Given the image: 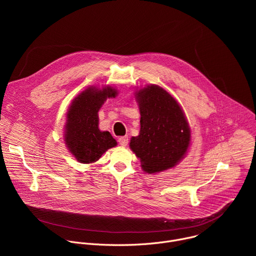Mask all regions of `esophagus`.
I'll return each instance as SVG.
<instances>
[{
    "instance_id": "obj_1",
    "label": "esophagus",
    "mask_w": 256,
    "mask_h": 256,
    "mask_svg": "<svg viewBox=\"0 0 256 256\" xmlns=\"http://www.w3.org/2000/svg\"><path fill=\"white\" fill-rule=\"evenodd\" d=\"M118 142L120 146H122V147H126L128 144V138L126 136H120V138H118Z\"/></svg>"
}]
</instances>
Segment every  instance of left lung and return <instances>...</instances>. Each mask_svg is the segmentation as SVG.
<instances>
[{"mask_svg":"<svg viewBox=\"0 0 256 256\" xmlns=\"http://www.w3.org/2000/svg\"><path fill=\"white\" fill-rule=\"evenodd\" d=\"M140 112V130L130 142L132 151L147 173L174 167L184 157L190 128L178 102L163 88L147 86L136 92Z\"/></svg>","mask_w":256,"mask_h":256,"instance_id":"1","label":"left lung"}]
</instances>
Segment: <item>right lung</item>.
<instances>
[{
	"mask_svg": "<svg viewBox=\"0 0 256 256\" xmlns=\"http://www.w3.org/2000/svg\"><path fill=\"white\" fill-rule=\"evenodd\" d=\"M116 94L118 91L110 86L102 89L89 87L72 100L66 114L64 140L78 162L94 163L118 144L110 132H101L98 128L100 107L107 98Z\"/></svg>",
	"mask_w": 256,
	"mask_h": 256,
	"instance_id": "1",
	"label": "right lung"
}]
</instances>
